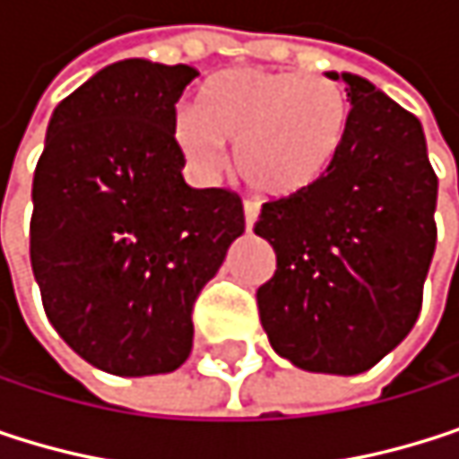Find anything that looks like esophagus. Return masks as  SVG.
Returning a JSON list of instances; mask_svg holds the SVG:
<instances>
[{
    "mask_svg": "<svg viewBox=\"0 0 459 459\" xmlns=\"http://www.w3.org/2000/svg\"><path fill=\"white\" fill-rule=\"evenodd\" d=\"M245 228L247 231H253V225H255V220H258V204H253V201H245Z\"/></svg>",
    "mask_w": 459,
    "mask_h": 459,
    "instance_id": "34e87169",
    "label": "esophagus"
}]
</instances>
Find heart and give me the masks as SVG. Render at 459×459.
I'll list each match as a JSON object with an SVG mask.
<instances>
[{
  "label": "heart",
  "instance_id": "1",
  "mask_svg": "<svg viewBox=\"0 0 459 459\" xmlns=\"http://www.w3.org/2000/svg\"><path fill=\"white\" fill-rule=\"evenodd\" d=\"M352 128L344 88L299 72L228 69L171 123L182 155L209 171L234 147L237 174L264 198L307 195L336 169Z\"/></svg>",
  "mask_w": 459,
  "mask_h": 459
}]
</instances>
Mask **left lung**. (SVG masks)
<instances>
[{"label": "left lung", "mask_w": 459, "mask_h": 459, "mask_svg": "<svg viewBox=\"0 0 459 459\" xmlns=\"http://www.w3.org/2000/svg\"><path fill=\"white\" fill-rule=\"evenodd\" d=\"M352 128L323 185L269 201L255 234L277 253L258 288L261 325L296 368L352 377L377 366L414 328L436 250L438 177L422 123L352 72Z\"/></svg>", "instance_id": "8db88e82"}]
</instances>
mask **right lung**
I'll use <instances>...</instances> for the list:
<instances>
[{
  "label": "right lung",
  "instance_id": "1",
  "mask_svg": "<svg viewBox=\"0 0 459 459\" xmlns=\"http://www.w3.org/2000/svg\"><path fill=\"white\" fill-rule=\"evenodd\" d=\"M193 66L126 58L50 115L31 185V272L58 336L115 377L179 368L190 309L245 234L237 193L190 187L171 136Z\"/></svg>",
  "mask_w": 459,
  "mask_h": 459
}]
</instances>
